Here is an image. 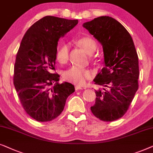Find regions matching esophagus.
<instances>
[{
  "label": "esophagus",
  "mask_w": 153,
  "mask_h": 153,
  "mask_svg": "<svg viewBox=\"0 0 153 153\" xmlns=\"http://www.w3.org/2000/svg\"><path fill=\"white\" fill-rule=\"evenodd\" d=\"M75 90L78 91V90H80V89H82L83 88H82V87H80V86H75Z\"/></svg>",
  "instance_id": "34e87169"
}]
</instances>
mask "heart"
Listing matches in <instances>:
<instances>
[{
  "instance_id": "b5f03b06",
  "label": "heart",
  "mask_w": 153,
  "mask_h": 153,
  "mask_svg": "<svg viewBox=\"0 0 153 153\" xmlns=\"http://www.w3.org/2000/svg\"><path fill=\"white\" fill-rule=\"evenodd\" d=\"M76 44L85 50L88 54H91L97 50V42L89 36H83L76 41ZM70 47L68 44H63L56 50V59L59 64H64L69 59ZM94 73L90 69L80 68L72 66L63 73V78L65 80L78 85H84L87 80H91Z\"/></svg>"
}]
</instances>
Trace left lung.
<instances>
[{
    "instance_id": "1",
    "label": "left lung",
    "mask_w": 153,
    "mask_h": 153,
    "mask_svg": "<svg viewBox=\"0 0 153 153\" xmlns=\"http://www.w3.org/2000/svg\"><path fill=\"white\" fill-rule=\"evenodd\" d=\"M82 26L103 47L104 67L94 82L108 88L95 91L91 113L102 121L116 120L127 113L138 89V57L133 40L119 22L108 16Z\"/></svg>"
}]
</instances>
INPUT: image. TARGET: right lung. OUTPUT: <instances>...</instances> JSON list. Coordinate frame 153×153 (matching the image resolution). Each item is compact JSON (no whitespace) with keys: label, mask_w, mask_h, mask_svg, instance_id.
Wrapping results in <instances>:
<instances>
[{"label":"right lung","mask_w":153,"mask_h":153,"mask_svg":"<svg viewBox=\"0 0 153 153\" xmlns=\"http://www.w3.org/2000/svg\"><path fill=\"white\" fill-rule=\"evenodd\" d=\"M70 20L46 16L26 32L14 66V85L24 111L38 122H49L62 113L75 87L69 82L59 84L55 71L59 39L77 25Z\"/></svg>","instance_id":"add662e5"}]
</instances>
